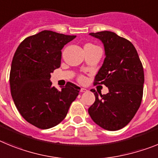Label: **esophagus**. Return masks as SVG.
<instances>
[{
    "label": "esophagus",
    "mask_w": 158,
    "mask_h": 158,
    "mask_svg": "<svg viewBox=\"0 0 158 158\" xmlns=\"http://www.w3.org/2000/svg\"><path fill=\"white\" fill-rule=\"evenodd\" d=\"M80 91L81 92H87V90L86 88H81Z\"/></svg>",
    "instance_id": "1"
}]
</instances>
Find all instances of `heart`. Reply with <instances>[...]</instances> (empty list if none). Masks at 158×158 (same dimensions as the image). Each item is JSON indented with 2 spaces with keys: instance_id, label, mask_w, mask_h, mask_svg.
<instances>
[{
  "instance_id": "obj_1",
  "label": "heart",
  "mask_w": 158,
  "mask_h": 158,
  "mask_svg": "<svg viewBox=\"0 0 158 158\" xmlns=\"http://www.w3.org/2000/svg\"><path fill=\"white\" fill-rule=\"evenodd\" d=\"M86 47H96V46H94V45H93V44H87L85 45L84 48H86ZM78 79H79V81H80V82H83V81H84L85 78L83 77V75H80V76L78 78Z\"/></svg>"
}]
</instances>
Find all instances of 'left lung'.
Returning a JSON list of instances; mask_svg holds the SVG:
<instances>
[{
	"label": "left lung",
	"mask_w": 158,
	"mask_h": 158,
	"mask_svg": "<svg viewBox=\"0 0 158 158\" xmlns=\"http://www.w3.org/2000/svg\"><path fill=\"white\" fill-rule=\"evenodd\" d=\"M102 41L105 60L94 78V85L104 84L106 94L91 90L95 101L88 109L94 123L107 130L126 127L138 111L143 95L144 70L137 50L128 40L109 31L91 32Z\"/></svg>",
	"instance_id": "8db88e82"
}]
</instances>
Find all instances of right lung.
Wrapping results in <instances>:
<instances>
[{"mask_svg":"<svg viewBox=\"0 0 158 158\" xmlns=\"http://www.w3.org/2000/svg\"><path fill=\"white\" fill-rule=\"evenodd\" d=\"M76 35L44 30L28 36L16 49L9 83L21 116L37 128H52L65 118L79 88L68 82L61 90L52 86L51 73L61 64V50Z\"/></svg>","mask_w":158,"mask_h":158,"instance_id":"obj_1","label":"right lung"}]
</instances>
